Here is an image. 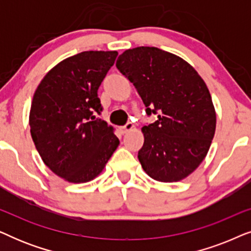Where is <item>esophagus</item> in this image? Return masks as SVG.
Segmentation results:
<instances>
[{"instance_id":"34e87169","label":"esophagus","mask_w":251,"mask_h":251,"mask_svg":"<svg viewBox=\"0 0 251 251\" xmlns=\"http://www.w3.org/2000/svg\"><path fill=\"white\" fill-rule=\"evenodd\" d=\"M132 129H133V125H132L131 122H128L125 126H122V132L123 133H126V132L131 131Z\"/></svg>"}]
</instances>
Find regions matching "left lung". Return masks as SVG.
I'll return each instance as SVG.
<instances>
[{
	"label": "left lung",
	"instance_id": "1",
	"mask_svg": "<svg viewBox=\"0 0 251 251\" xmlns=\"http://www.w3.org/2000/svg\"><path fill=\"white\" fill-rule=\"evenodd\" d=\"M116 67L138 91L147 115L139 162L153 179H184L207 155L216 130L211 96L198 72L180 57L155 47L126 50Z\"/></svg>",
	"mask_w": 251,
	"mask_h": 251
}]
</instances>
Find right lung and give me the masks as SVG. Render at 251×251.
<instances>
[{"label":"right lung","instance_id":"right-lung-1","mask_svg":"<svg viewBox=\"0 0 251 251\" xmlns=\"http://www.w3.org/2000/svg\"><path fill=\"white\" fill-rule=\"evenodd\" d=\"M116 51H83L60 61L43 77L29 113L30 135L49 169L71 183L94 179L119 146L101 119L98 88Z\"/></svg>","mask_w":251,"mask_h":251}]
</instances>
